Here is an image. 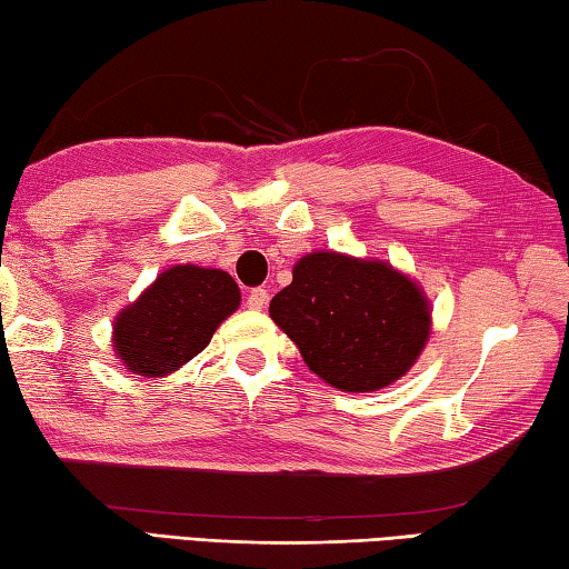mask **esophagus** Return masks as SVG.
<instances>
[{"mask_svg": "<svg viewBox=\"0 0 569 569\" xmlns=\"http://www.w3.org/2000/svg\"><path fill=\"white\" fill-rule=\"evenodd\" d=\"M267 302H269V292L262 290V287H257V290H251L247 295V307H249V310H264Z\"/></svg>", "mask_w": 569, "mask_h": 569, "instance_id": "esophagus-1", "label": "esophagus"}]
</instances>
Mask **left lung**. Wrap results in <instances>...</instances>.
<instances>
[{
    "mask_svg": "<svg viewBox=\"0 0 569 569\" xmlns=\"http://www.w3.org/2000/svg\"><path fill=\"white\" fill-rule=\"evenodd\" d=\"M431 302L383 259L318 249L297 259L269 318L315 376L346 393H372L416 366L431 335Z\"/></svg>",
    "mask_w": 569,
    "mask_h": 569,
    "instance_id": "8db88e82",
    "label": "left lung"
}]
</instances>
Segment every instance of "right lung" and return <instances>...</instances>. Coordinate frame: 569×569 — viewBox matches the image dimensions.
Returning <instances> with one entry per match:
<instances>
[{
    "instance_id": "obj_1",
    "label": "right lung",
    "mask_w": 569,
    "mask_h": 569,
    "mask_svg": "<svg viewBox=\"0 0 569 569\" xmlns=\"http://www.w3.org/2000/svg\"><path fill=\"white\" fill-rule=\"evenodd\" d=\"M241 292L223 269L176 264L116 315L113 350L128 372L163 378L209 346L239 310Z\"/></svg>"
}]
</instances>
